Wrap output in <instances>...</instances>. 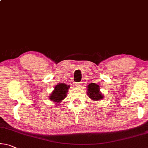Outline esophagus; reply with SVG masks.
I'll list each match as a JSON object with an SVG mask.
<instances>
[{"instance_id":"1","label":"esophagus","mask_w":148,"mask_h":148,"mask_svg":"<svg viewBox=\"0 0 148 148\" xmlns=\"http://www.w3.org/2000/svg\"><path fill=\"white\" fill-rule=\"evenodd\" d=\"M82 84V82H78V83H76V85L77 87H78V86H81Z\"/></svg>"}]
</instances>
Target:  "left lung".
<instances>
[{
  "label": "left lung",
  "mask_w": 148,
  "mask_h": 148,
  "mask_svg": "<svg viewBox=\"0 0 148 148\" xmlns=\"http://www.w3.org/2000/svg\"><path fill=\"white\" fill-rule=\"evenodd\" d=\"M88 95L91 99L94 100L101 99L103 97V95L101 94L99 91V86L96 84H90L88 86Z\"/></svg>",
  "instance_id": "obj_1"
}]
</instances>
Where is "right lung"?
<instances>
[{
	"label": "right lung",
	"mask_w": 148,
	"mask_h": 148,
	"mask_svg": "<svg viewBox=\"0 0 148 148\" xmlns=\"http://www.w3.org/2000/svg\"><path fill=\"white\" fill-rule=\"evenodd\" d=\"M69 86L65 84H59L55 86L54 90L50 95V99L55 102H60V101L64 99Z\"/></svg>",
	"instance_id": "add662e5"
}]
</instances>
